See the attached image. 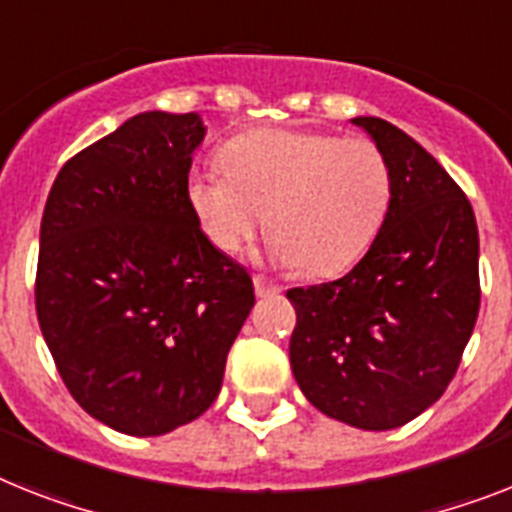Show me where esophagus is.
<instances>
[{
	"label": "esophagus",
	"instance_id": "obj_1",
	"mask_svg": "<svg viewBox=\"0 0 512 512\" xmlns=\"http://www.w3.org/2000/svg\"><path fill=\"white\" fill-rule=\"evenodd\" d=\"M253 287H256V295H259V298H266V295H274L282 290L280 285H274L272 280H266V277H261V274L253 277Z\"/></svg>",
	"mask_w": 512,
	"mask_h": 512
}]
</instances>
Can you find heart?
Wrapping results in <instances>:
<instances>
[{
	"label": "heart",
	"mask_w": 512,
	"mask_h": 512,
	"mask_svg": "<svg viewBox=\"0 0 512 512\" xmlns=\"http://www.w3.org/2000/svg\"><path fill=\"white\" fill-rule=\"evenodd\" d=\"M217 162L222 172L185 180V201L222 253L243 251L266 214L272 261L329 277L369 251L390 211V164L366 138L259 128L230 138Z\"/></svg>",
	"instance_id": "heart-1"
}]
</instances>
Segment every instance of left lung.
Returning <instances> with one entry per match:
<instances>
[{"instance_id": "left-lung-1", "label": "left lung", "mask_w": 512, "mask_h": 512, "mask_svg": "<svg viewBox=\"0 0 512 512\" xmlns=\"http://www.w3.org/2000/svg\"><path fill=\"white\" fill-rule=\"evenodd\" d=\"M392 172L371 248L345 277L293 287L295 382L324 416L387 432L442 398L479 316V230L466 193L408 133L353 117Z\"/></svg>"}]
</instances>
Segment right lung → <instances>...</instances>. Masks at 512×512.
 <instances>
[{
	"label": "right lung",
	"instance_id": "obj_1",
	"mask_svg": "<svg viewBox=\"0 0 512 512\" xmlns=\"http://www.w3.org/2000/svg\"><path fill=\"white\" fill-rule=\"evenodd\" d=\"M196 112H141L59 170L44 217L36 314L86 413L159 437L217 400L253 282L185 201Z\"/></svg>",
	"mask_w": 512,
	"mask_h": 512
}]
</instances>
